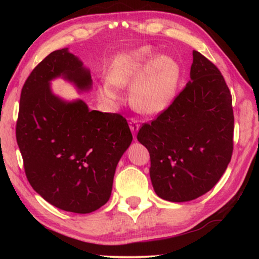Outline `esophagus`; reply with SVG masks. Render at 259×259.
<instances>
[{
	"instance_id": "34e87169",
	"label": "esophagus",
	"mask_w": 259,
	"mask_h": 259,
	"mask_svg": "<svg viewBox=\"0 0 259 259\" xmlns=\"http://www.w3.org/2000/svg\"><path fill=\"white\" fill-rule=\"evenodd\" d=\"M129 125H130V130H131V133H133V134H134V136L136 137V134L138 133L139 126H140L139 121L137 120L136 118H130V120H129Z\"/></svg>"
}]
</instances>
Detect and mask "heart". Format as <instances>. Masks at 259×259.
<instances>
[{
  "label": "heart",
  "instance_id": "obj_1",
  "mask_svg": "<svg viewBox=\"0 0 259 259\" xmlns=\"http://www.w3.org/2000/svg\"><path fill=\"white\" fill-rule=\"evenodd\" d=\"M180 76L178 63L167 56L155 57L150 47L123 52L109 67L107 80L99 85L103 101L114 102L118 88L131 85L130 101L142 113H158L166 109L175 97Z\"/></svg>",
  "mask_w": 259,
  "mask_h": 259
}]
</instances>
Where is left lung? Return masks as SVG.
<instances>
[{
    "mask_svg": "<svg viewBox=\"0 0 259 259\" xmlns=\"http://www.w3.org/2000/svg\"><path fill=\"white\" fill-rule=\"evenodd\" d=\"M190 81L137 139L150 155L156 194L172 202L189 201L218 183L234 149L233 99L221 71L192 52Z\"/></svg>",
    "mask_w": 259,
    "mask_h": 259,
    "instance_id": "obj_1",
    "label": "left lung"
}]
</instances>
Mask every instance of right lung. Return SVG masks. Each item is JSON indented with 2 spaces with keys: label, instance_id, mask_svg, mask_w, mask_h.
I'll return each instance as SVG.
<instances>
[{
  "label": "right lung",
  "instance_id": "right-lung-1",
  "mask_svg": "<svg viewBox=\"0 0 259 259\" xmlns=\"http://www.w3.org/2000/svg\"><path fill=\"white\" fill-rule=\"evenodd\" d=\"M61 75L80 90L91 88L89 70L68 49L49 54L22 88L16 141L26 178L43 199L65 211L89 213L111 196L115 168L133 135L119 113L54 96L50 81Z\"/></svg>",
  "mask_w": 259,
  "mask_h": 259
}]
</instances>
